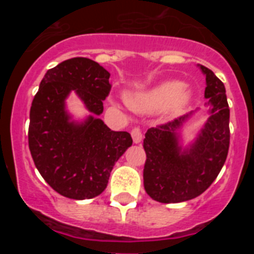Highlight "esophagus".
<instances>
[{"instance_id":"obj_1","label":"esophagus","mask_w":254,"mask_h":254,"mask_svg":"<svg viewBox=\"0 0 254 254\" xmlns=\"http://www.w3.org/2000/svg\"><path fill=\"white\" fill-rule=\"evenodd\" d=\"M131 136L134 143H140L141 141H142V132H141V129L138 128V127H134V128L132 129Z\"/></svg>"}]
</instances>
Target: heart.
<instances>
[{"label":"heart","mask_w":254,"mask_h":254,"mask_svg":"<svg viewBox=\"0 0 254 254\" xmlns=\"http://www.w3.org/2000/svg\"><path fill=\"white\" fill-rule=\"evenodd\" d=\"M193 91L188 85L177 80H165L149 89L126 94V103L138 113L165 111L172 116L181 114L190 107Z\"/></svg>","instance_id":"b5f03b06"}]
</instances>
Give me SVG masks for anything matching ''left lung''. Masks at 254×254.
Returning a JSON list of instances; mask_svg holds the SVG:
<instances>
[{
	"mask_svg": "<svg viewBox=\"0 0 254 254\" xmlns=\"http://www.w3.org/2000/svg\"><path fill=\"white\" fill-rule=\"evenodd\" d=\"M198 67L206 76L205 98L210 109L193 141L182 146L181 131L197 111L145 133L143 187L158 202H183L203 193L219 176L228 156L230 111L225 86L211 69L202 64Z\"/></svg>",
	"mask_w": 254,
	"mask_h": 254,
	"instance_id": "8db88e82",
	"label": "left lung"
}]
</instances>
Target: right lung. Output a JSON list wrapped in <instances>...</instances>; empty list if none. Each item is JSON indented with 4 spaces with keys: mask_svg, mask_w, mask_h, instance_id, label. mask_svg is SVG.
<instances>
[{
    "mask_svg": "<svg viewBox=\"0 0 254 254\" xmlns=\"http://www.w3.org/2000/svg\"><path fill=\"white\" fill-rule=\"evenodd\" d=\"M109 76L95 61L69 58L47 71L31 103V158L44 181L68 198L99 196L114 164L132 145L128 132L112 131L99 118L112 87ZM71 92L92 113L84 121H75L65 109Z\"/></svg>",
    "mask_w": 254,
    "mask_h": 254,
    "instance_id": "add662e5",
    "label": "right lung"
}]
</instances>
